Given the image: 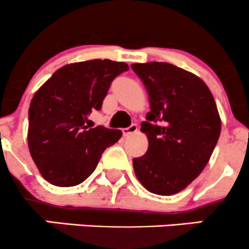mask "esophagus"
<instances>
[{
  "mask_svg": "<svg viewBox=\"0 0 249 249\" xmlns=\"http://www.w3.org/2000/svg\"><path fill=\"white\" fill-rule=\"evenodd\" d=\"M137 130H138L137 125L132 124L131 126L126 127V129H123V136H124V137H129V136H131L135 132H137Z\"/></svg>",
  "mask_w": 249,
  "mask_h": 249,
  "instance_id": "esophagus-1",
  "label": "esophagus"
}]
</instances>
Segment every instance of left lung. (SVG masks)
I'll use <instances>...</instances> for the list:
<instances>
[{
	"label": "left lung",
	"instance_id": "obj_1",
	"mask_svg": "<svg viewBox=\"0 0 249 249\" xmlns=\"http://www.w3.org/2000/svg\"><path fill=\"white\" fill-rule=\"evenodd\" d=\"M132 70L149 94L150 112L141 131L145 155L133 159L137 179L149 192L172 196L186 188L211 158L221 133V118L208 86L169 63H135Z\"/></svg>",
	"mask_w": 249,
	"mask_h": 249
}]
</instances>
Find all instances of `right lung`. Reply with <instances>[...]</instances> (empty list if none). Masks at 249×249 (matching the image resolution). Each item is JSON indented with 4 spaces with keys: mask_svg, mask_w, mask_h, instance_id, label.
<instances>
[{
    "mask_svg": "<svg viewBox=\"0 0 249 249\" xmlns=\"http://www.w3.org/2000/svg\"><path fill=\"white\" fill-rule=\"evenodd\" d=\"M129 70L109 59L71 63L36 90L28 109V148L41 177L59 187L76 186L95 171L101 154L122 131L85 123L103 106L112 81Z\"/></svg>",
    "mask_w": 249,
    "mask_h": 249,
    "instance_id": "1",
    "label": "right lung"
}]
</instances>
